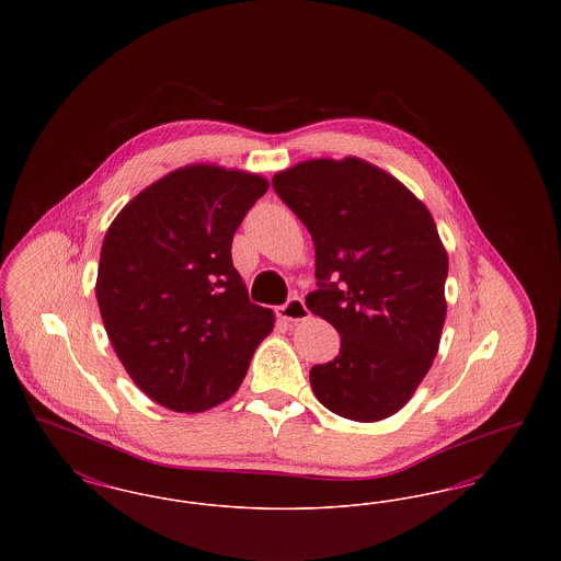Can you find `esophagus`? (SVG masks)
I'll list each match as a JSON object with an SVG mask.
<instances>
[{
  "instance_id": "34e87169",
  "label": "esophagus",
  "mask_w": 561,
  "mask_h": 561,
  "mask_svg": "<svg viewBox=\"0 0 561 561\" xmlns=\"http://www.w3.org/2000/svg\"><path fill=\"white\" fill-rule=\"evenodd\" d=\"M277 318L284 321L307 320V318H309V309H307V305H305V300H302V298L293 296L286 305L277 307Z\"/></svg>"
}]
</instances>
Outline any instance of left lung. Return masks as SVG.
<instances>
[{
	"label": "left lung",
	"instance_id": "8db88e82",
	"mask_svg": "<svg viewBox=\"0 0 561 561\" xmlns=\"http://www.w3.org/2000/svg\"><path fill=\"white\" fill-rule=\"evenodd\" d=\"M273 188L316 245L307 309L341 334L339 355L309 373L316 398L359 423L396 414L428 373L446 321L448 254L433 216L357 158L296 163Z\"/></svg>",
	"mask_w": 561,
	"mask_h": 561
}]
</instances>
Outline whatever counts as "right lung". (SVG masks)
I'll use <instances>...</instances> for the list:
<instances>
[{
    "instance_id": "1",
    "label": "right lung",
    "mask_w": 561,
    "mask_h": 561,
    "mask_svg": "<svg viewBox=\"0 0 561 561\" xmlns=\"http://www.w3.org/2000/svg\"><path fill=\"white\" fill-rule=\"evenodd\" d=\"M259 174L187 165L140 191L101 250L96 300L136 387L174 412L229 400L273 311L250 302L231 243L267 193Z\"/></svg>"
}]
</instances>
